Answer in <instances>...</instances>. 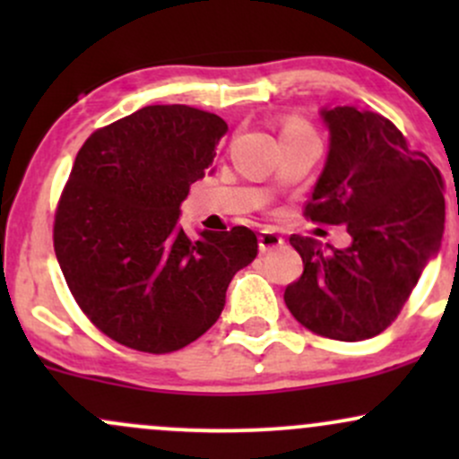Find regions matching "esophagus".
I'll use <instances>...</instances> for the list:
<instances>
[{
	"mask_svg": "<svg viewBox=\"0 0 459 459\" xmlns=\"http://www.w3.org/2000/svg\"><path fill=\"white\" fill-rule=\"evenodd\" d=\"M282 235L278 233V230L273 229H263L259 233V247L261 252H267V250H273V247L282 246Z\"/></svg>",
	"mask_w": 459,
	"mask_h": 459,
	"instance_id": "esophagus-1",
	"label": "esophagus"
}]
</instances>
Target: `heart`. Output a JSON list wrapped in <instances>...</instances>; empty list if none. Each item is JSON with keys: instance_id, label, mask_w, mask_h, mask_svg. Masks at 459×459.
Segmentation results:
<instances>
[{"instance_id": "obj_1", "label": "heart", "mask_w": 459, "mask_h": 459, "mask_svg": "<svg viewBox=\"0 0 459 459\" xmlns=\"http://www.w3.org/2000/svg\"><path fill=\"white\" fill-rule=\"evenodd\" d=\"M284 134H313L310 127L307 123H302V120H291V123H287V127H284Z\"/></svg>"}]
</instances>
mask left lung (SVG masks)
<instances>
[{
    "instance_id": "left-lung-1",
    "label": "left lung",
    "mask_w": 459,
    "mask_h": 459,
    "mask_svg": "<svg viewBox=\"0 0 459 459\" xmlns=\"http://www.w3.org/2000/svg\"><path fill=\"white\" fill-rule=\"evenodd\" d=\"M330 151L304 218L343 224L351 244L289 241L304 272L284 304L304 328L334 341H365L397 319L445 233V186L428 155L376 112L321 109Z\"/></svg>"
}]
</instances>
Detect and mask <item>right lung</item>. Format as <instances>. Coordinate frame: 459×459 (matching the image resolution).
I'll list each match as a JSON object with an SVG mask.
<instances>
[{"instance_id":"right-lung-1","label":"right lung","mask_w":459,"mask_h":459,"mask_svg":"<svg viewBox=\"0 0 459 459\" xmlns=\"http://www.w3.org/2000/svg\"><path fill=\"white\" fill-rule=\"evenodd\" d=\"M229 131L189 105H149L79 149L56 209L54 247L73 298L116 343L177 351L218 321L226 289L259 252L246 226L194 241L178 226L189 186Z\"/></svg>"}]
</instances>
